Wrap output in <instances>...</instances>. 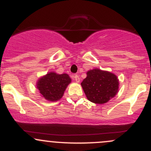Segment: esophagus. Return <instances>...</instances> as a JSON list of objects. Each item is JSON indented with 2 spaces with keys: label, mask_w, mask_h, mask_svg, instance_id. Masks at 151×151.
<instances>
[{
  "label": "esophagus",
  "mask_w": 151,
  "mask_h": 151,
  "mask_svg": "<svg viewBox=\"0 0 151 151\" xmlns=\"http://www.w3.org/2000/svg\"><path fill=\"white\" fill-rule=\"evenodd\" d=\"M72 78L74 79V80H75L76 82H77V83H79V82H80V77H79L78 75H77V74H74V75H73V77H72Z\"/></svg>",
  "instance_id": "obj_1"
}]
</instances>
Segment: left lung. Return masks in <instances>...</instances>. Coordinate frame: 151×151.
Listing matches in <instances>:
<instances>
[{
    "mask_svg": "<svg viewBox=\"0 0 151 151\" xmlns=\"http://www.w3.org/2000/svg\"><path fill=\"white\" fill-rule=\"evenodd\" d=\"M81 85L90 101L104 104L116 95L119 83L115 74L96 68L87 72Z\"/></svg>",
    "mask_w": 151,
    "mask_h": 151,
    "instance_id": "obj_1",
    "label": "left lung"
}]
</instances>
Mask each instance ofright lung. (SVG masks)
<instances>
[{"label": "right lung", "mask_w": 151, "mask_h": 151, "mask_svg": "<svg viewBox=\"0 0 151 151\" xmlns=\"http://www.w3.org/2000/svg\"><path fill=\"white\" fill-rule=\"evenodd\" d=\"M70 83L71 79L68 74L50 72L38 80L37 88L47 100L58 101L63 96L67 85Z\"/></svg>", "instance_id": "add662e5"}]
</instances>
